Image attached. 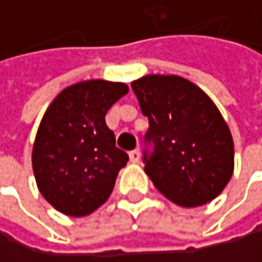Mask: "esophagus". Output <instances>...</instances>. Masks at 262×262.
<instances>
[{
  "label": "esophagus",
  "instance_id": "1",
  "mask_svg": "<svg viewBox=\"0 0 262 262\" xmlns=\"http://www.w3.org/2000/svg\"><path fill=\"white\" fill-rule=\"evenodd\" d=\"M129 158H130V162H139V159H141V153H139V150L138 148H135V150H132L130 153H129Z\"/></svg>",
  "mask_w": 262,
  "mask_h": 262
}]
</instances>
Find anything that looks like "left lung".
Masks as SVG:
<instances>
[{
	"mask_svg": "<svg viewBox=\"0 0 262 262\" xmlns=\"http://www.w3.org/2000/svg\"><path fill=\"white\" fill-rule=\"evenodd\" d=\"M148 118L144 171L161 194L183 208L214 200L234 173V141L214 101L179 76L132 81Z\"/></svg>",
	"mask_w": 262,
	"mask_h": 262,
	"instance_id": "obj_1",
	"label": "left lung"
}]
</instances>
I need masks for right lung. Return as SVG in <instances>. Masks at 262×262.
<instances>
[{
  "label": "right lung",
  "instance_id": "right-lung-1",
  "mask_svg": "<svg viewBox=\"0 0 262 262\" xmlns=\"http://www.w3.org/2000/svg\"><path fill=\"white\" fill-rule=\"evenodd\" d=\"M127 92L120 81H80L63 89L43 114L31 164L40 194L59 212L84 217L109 199L129 156L115 145L104 117Z\"/></svg>",
  "mask_w": 262,
  "mask_h": 262
}]
</instances>
